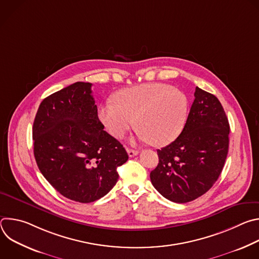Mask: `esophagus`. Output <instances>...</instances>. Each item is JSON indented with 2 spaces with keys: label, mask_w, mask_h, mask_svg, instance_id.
<instances>
[{
  "label": "esophagus",
  "mask_w": 259,
  "mask_h": 259,
  "mask_svg": "<svg viewBox=\"0 0 259 259\" xmlns=\"http://www.w3.org/2000/svg\"><path fill=\"white\" fill-rule=\"evenodd\" d=\"M127 153H128V156H129L130 158H132V157H134V156L138 155V151L131 150V149H128V150H127Z\"/></svg>",
  "instance_id": "obj_1"
}]
</instances>
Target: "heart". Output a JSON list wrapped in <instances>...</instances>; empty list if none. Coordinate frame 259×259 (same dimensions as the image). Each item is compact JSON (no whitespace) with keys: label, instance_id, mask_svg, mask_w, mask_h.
Wrapping results in <instances>:
<instances>
[{"label":"heart","instance_id":"1","mask_svg":"<svg viewBox=\"0 0 259 259\" xmlns=\"http://www.w3.org/2000/svg\"><path fill=\"white\" fill-rule=\"evenodd\" d=\"M98 108V118L110 135L122 138L134 125L138 137L155 146L174 141L186 126L189 99L182 91L162 83L123 89Z\"/></svg>","mask_w":259,"mask_h":259}]
</instances>
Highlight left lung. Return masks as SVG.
I'll return each mask as SVG.
<instances>
[{
    "mask_svg": "<svg viewBox=\"0 0 259 259\" xmlns=\"http://www.w3.org/2000/svg\"><path fill=\"white\" fill-rule=\"evenodd\" d=\"M229 134V120L220 101L196 87L182 132L157 151L159 164L150 175L155 189L175 203H188L207 193L225 166Z\"/></svg>",
    "mask_w": 259,
    "mask_h": 259,
    "instance_id": "8db88e82",
    "label": "left lung"
}]
</instances>
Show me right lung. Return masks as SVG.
Returning a JSON list of instances; mask_svg holds the SVG:
<instances>
[{
	"mask_svg": "<svg viewBox=\"0 0 259 259\" xmlns=\"http://www.w3.org/2000/svg\"><path fill=\"white\" fill-rule=\"evenodd\" d=\"M91 86L77 82L46 97L32 126L41 173L63 197L80 203L105 196L128 160L123 145L103 130Z\"/></svg>",
	"mask_w": 259,
	"mask_h": 259,
	"instance_id": "right-lung-1",
	"label": "right lung"
}]
</instances>
